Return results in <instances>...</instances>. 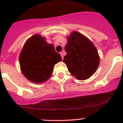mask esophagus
Listing matches in <instances>:
<instances>
[{
    "mask_svg": "<svg viewBox=\"0 0 123 123\" xmlns=\"http://www.w3.org/2000/svg\"><path fill=\"white\" fill-rule=\"evenodd\" d=\"M61 55L62 59H64V52H61Z\"/></svg>",
    "mask_w": 123,
    "mask_h": 123,
    "instance_id": "obj_1",
    "label": "esophagus"
}]
</instances>
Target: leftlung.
I'll list each match as a JSON object with an SVG mask.
<instances>
[{
  "instance_id": "8db88e82",
  "label": "left lung",
  "mask_w": 123,
  "mask_h": 123,
  "mask_svg": "<svg viewBox=\"0 0 123 123\" xmlns=\"http://www.w3.org/2000/svg\"><path fill=\"white\" fill-rule=\"evenodd\" d=\"M64 62L69 72L78 80L87 79L96 72L99 64L97 49L87 37L77 31L67 37Z\"/></svg>"
}]
</instances>
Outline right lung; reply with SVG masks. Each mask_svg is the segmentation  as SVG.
I'll use <instances>...</instances> for the list:
<instances>
[{
	"mask_svg": "<svg viewBox=\"0 0 123 123\" xmlns=\"http://www.w3.org/2000/svg\"><path fill=\"white\" fill-rule=\"evenodd\" d=\"M19 65L24 76L30 81L42 83L50 79L54 65L62 61L53 44L39 34L28 38L19 55Z\"/></svg>",
	"mask_w": 123,
	"mask_h": 123,
	"instance_id": "obj_1",
	"label": "right lung"
}]
</instances>
